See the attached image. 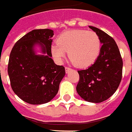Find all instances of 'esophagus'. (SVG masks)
I'll return each instance as SVG.
<instances>
[{"instance_id": "34e87169", "label": "esophagus", "mask_w": 132, "mask_h": 132, "mask_svg": "<svg viewBox=\"0 0 132 132\" xmlns=\"http://www.w3.org/2000/svg\"><path fill=\"white\" fill-rule=\"evenodd\" d=\"M71 70H72V69H71V68H70V67H65V72H66V73H69V72H70V71H71Z\"/></svg>"}]
</instances>
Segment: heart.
Wrapping results in <instances>:
<instances>
[{"mask_svg":"<svg viewBox=\"0 0 132 132\" xmlns=\"http://www.w3.org/2000/svg\"><path fill=\"white\" fill-rule=\"evenodd\" d=\"M57 43L51 46V53L55 60L62 62L68 52L70 59L79 67L92 65L101 51L100 38L92 31H67L60 36Z\"/></svg>","mask_w":132,"mask_h":132,"instance_id":"obj_1","label":"heart"}]
</instances>
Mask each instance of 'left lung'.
I'll use <instances>...</instances> for the list:
<instances>
[{
    "instance_id": "left-lung-1",
    "label": "left lung",
    "mask_w": 132,
    "mask_h": 132,
    "mask_svg": "<svg viewBox=\"0 0 132 132\" xmlns=\"http://www.w3.org/2000/svg\"><path fill=\"white\" fill-rule=\"evenodd\" d=\"M98 34L102 46L93 65L79 70L78 94L86 101L101 103L117 91L122 75L123 62L115 40L98 28L89 26Z\"/></svg>"
}]
</instances>
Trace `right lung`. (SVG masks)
I'll use <instances>...</instances> for the list:
<instances>
[{
	"mask_svg": "<svg viewBox=\"0 0 132 132\" xmlns=\"http://www.w3.org/2000/svg\"><path fill=\"white\" fill-rule=\"evenodd\" d=\"M53 35L49 29H34L17 41L10 55L7 72L11 87L29 104L51 101L65 75V67L51 58Z\"/></svg>",
	"mask_w": 132,
	"mask_h": 132,
	"instance_id": "obj_1",
	"label": "right lung"
}]
</instances>
